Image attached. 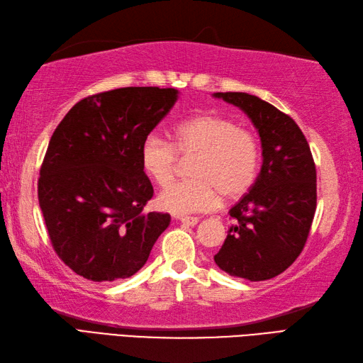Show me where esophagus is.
<instances>
[{
	"instance_id": "34e87169",
	"label": "esophagus",
	"mask_w": 363,
	"mask_h": 363,
	"mask_svg": "<svg viewBox=\"0 0 363 363\" xmlns=\"http://www.w3.org/2000/svg\"><path fill=\"white\" fill-rule=\"evenodd\" d=\"M177 220L184 225H189V227H194V225L199 223V217H177Z\"/></svg>"
}]
</instances>
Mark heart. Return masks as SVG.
<instances>
[{"label": "heart", "mask_w": 363, "mask_h": 363, "mask_svg": "<svg viewBox=\"0 0 363 363\" xmlns=\"http://www.w3.org/2000/svg\"><path fill=\"white\" fill-rule=\"evenodd\" d=\"M179 155L192 158L194 180L169 184L157 197L163 211L177 216L209 211L225 199H238L253 186L261 164L257 136L219 115H197L174 128V141L150 133L143 141L140 161L152 182L164 186L174 179Z\"/></svg>", "instance_id": "b5f03b06"}]
</instances>
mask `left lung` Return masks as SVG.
I'll use <instances>...</instances> for the list:
<instances>
[{
  "instance_id": "8db88e82",
  "label": "left lung",
  "mask_w": 363,
  "mask_h": 363,
  "mask_svg": "<svg viewBox=\"0 0 363 363\" xmlns=\"http://www.w3.org/2000/svg\"><path fill=\"white\" fill-rule=\"evenodd\" d=\"M252 119L262 166L255 184L230 209L236 219L216 264L228 275L265 281L292 265L308 240L317 208V171L301 128L272 104L248 93H214Z\"/></svg>"
}]
</instances>
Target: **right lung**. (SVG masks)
<instances>
[{
	"mask_svg": "<svg viewBox=\"0 0 363 363\" xmlns=\"http://www.w3.org/2000/svg\"><path fill=\"white\" fill-rule=\"evenodd\" d=\"M177 99L175 88H116L79 101L54 130L38 203L55 253L77 275H135L171 223L167 213H143L154 188L140 149Z\"/></svg>",
	"mask_w": 363,
	"mask_h": 363,
	"instance_id": "add662e5",
	"label": "right lung"
}]
</instances>
